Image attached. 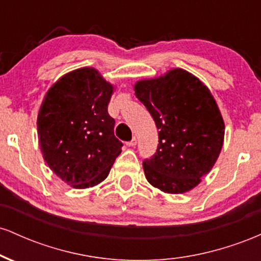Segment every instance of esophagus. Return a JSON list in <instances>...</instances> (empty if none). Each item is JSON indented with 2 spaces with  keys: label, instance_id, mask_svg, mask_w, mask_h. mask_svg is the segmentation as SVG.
<instances>
[{
  "label": "esophagus",
  "instance_id": "obj_1",
  "mask_svg": "<svg viewBox=\"0 0 261 261\" xmlns=\"http://www.w3.org/2000/svg\"><path fill=\"white\" fill-rule=\"evenodd\" d=\"M126 145L130 146V147H134V146H136L137 145V139H136V137H133V139H131V141H128Z\"/></svg>",
  "mask_w": 261,
  "mask_h": 261
}]
</instances>
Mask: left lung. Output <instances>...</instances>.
Here are the masks:
<instances>
[{
  "mask_svg": "<svg viewBox=\"0 0 261 261\" xmlns=\"http://www.w3.org/2000/svg\"><path fill=\"white\" fill-rule=\"evenodd\" d=\"M155 122L158 147L143 161L149 184L181 194L199 184L216 163L223 145L224 122L208 88L181 68L135 86Z\"/></svg>",
  "mask_w": 261,
  "mask_h": 261,
  "instance_id": "left-lung-1",
  "label": "left lung"
}]
</instances>
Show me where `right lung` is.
<instances>
[{"label":"right lung","instance_id":"right-lung-1","mask_svg":"<svg viewBox=\"0 0 261 261\" xmlns=\"http://www.w3.org/2000/svg\"><path fill=\"white\" fill-rule=\"evenodd\" d=\"M113 86L94 68L65 74L45 95L38 115L44 160L76 189L94 187L109 174L122 142L108 113Z\"/></svg>","mask_w":261,"mask_h":261}]
</instances>
